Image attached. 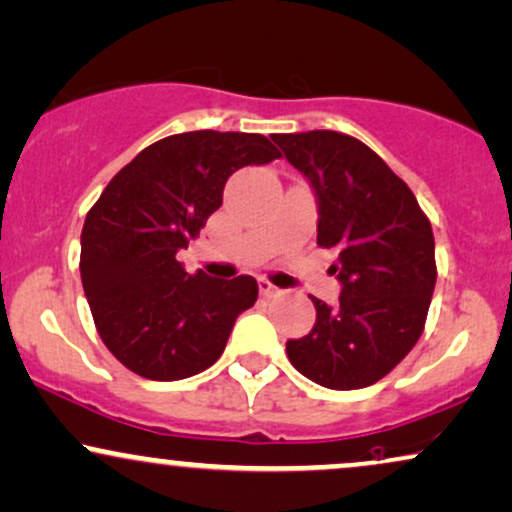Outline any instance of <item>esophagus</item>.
Listing matches in <instances>:
<instances>
[{
    "instance_id": "1",
    "label": "esophagus",
    "mask_w": 512,
    "mask_h": 512,
    "mask_svg": "<svg viewBox=\"0 0 512 512\" xmlns=\"http://www.w3.org/2000/svg\"><path fill=\"white\" fill-rule=\"evenodd\" d=\"M257 286H260V293L264 295V298H272V295H276V293H281V288H276L272 281H267V279H260L257 281Z\"/></svg>"
}]
</instances>
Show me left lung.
<instances>
[{
    "label": "left lung",
    "mask_w": 512,
    "mask_h": 512,
    "mask_svg": "<svg viewBox=\"0 0 512 512\" xmlns=\"http://www.w3.org/2000/svg\"><path fill=\"white\" fill-rule=\"evenodd\" d=\"M274 143L317 197V245L334 250L338 303L312 298L317 322L286 343L319 386L377 384L422 336L436 286L434 233L408 183L365 143L336 131L276 133Z\"/></svg>",
    "instance_id": "1"
}]
</instances>
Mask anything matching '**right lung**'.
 Masks as SVG:
<instances>
[{"mask_svg": "<svg viewBox=\"0 0 512 512\" xmlns=\"http://www.w3.org/2000/svg\"><path fill=\"white\" fill-rule=\"evenodd\" d=\"M260 133L190 131L145 147L92 205L80 233V279L104 346L152 381L188 379L224 353L252 276L188 274L176 260L221 207L233 171L279 159Z\"/></svg>", "mask_w": 512, "mask_h": 512, "instance_id": "1", "label": "right lung"}]
</instances>
